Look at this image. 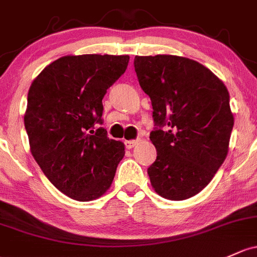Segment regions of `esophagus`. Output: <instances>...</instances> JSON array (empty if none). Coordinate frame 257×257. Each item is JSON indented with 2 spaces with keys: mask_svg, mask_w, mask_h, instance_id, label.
<instances>
[{
  "mask_svg": "<svg viewBox=\"0 0 257 257\" xmlns=\"http://www.w3.org/2000/svg\"><path fill=\"white\" fill-rule=\"evenodd\" d=\"M137 143H139V141H137V140L125 141V146H126V148H127V150H131V148H134L135 146L137 145Z\"/></svg>",
  "mask_w": 257,
  "mask_h": 257,
  "instance_id": "obj_1",
  "label": "esophagus"
}]
</instances>
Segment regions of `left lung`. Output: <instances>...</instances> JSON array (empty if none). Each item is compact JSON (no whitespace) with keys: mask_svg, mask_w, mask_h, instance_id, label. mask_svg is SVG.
Segmentation results:
<instances>
[{"mask_svg":"<svg viewBox=\"0 0 257 257\" xmlns=\"http://www.w3.org/2000/svg\"><path fill=\"white\" fill-rule=\"evenodd\" d=\"M156 123L157 159L148 168L162 197L181 201L202 191L228 154L234 117L227 87L212 71L174 55L135 57Z\"/></svg>","mask_w":257,"mask_h":257,"instance_id":"left-lung-1","label":"left lung"}]
</instances>
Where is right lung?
Returning a JSON list of instances; mask_svg holds the SVG:
<instances>
[{
  "mask_svg": "<svg viewBox=\"0 0 257 257\" xmlns=\"http://www.w3.org/2000/svg\"><path fill=\"white\" fill-rule=\"evenodd\" d=\"M127 55H78L51 62L33 81L24 126L30 152L46 178L73 200L92 201L111 186L125 156L101 123L103 100L126 71Z\"/></svg>",
  "mask_w": 257,
  "mask_h": 257,
  "instance_id": "right-lung-1",
  "label": "right lung"
}]
</instances>
